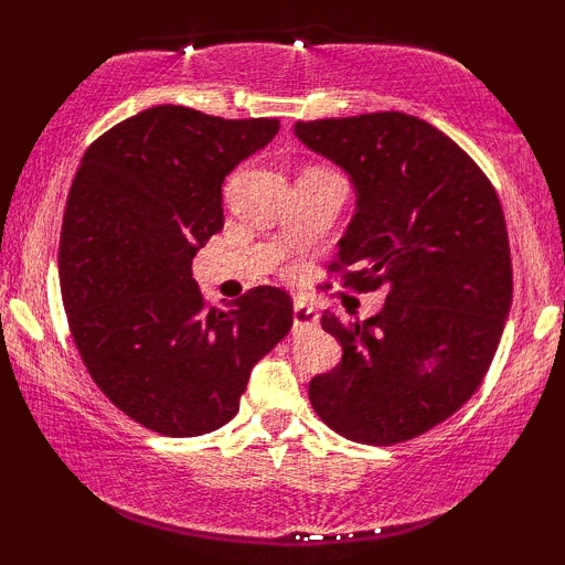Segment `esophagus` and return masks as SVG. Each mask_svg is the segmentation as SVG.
Here are the masks:
<instances>
[{"mask_svg": "<svg viewBox=\"0 0 565 565\" xmlns=\"http://www.w3.org/2000/svg\"><path fill=\"white\" fill-rule=\"evenodd\" d=\"M316 323H319V313H316V308L308 303V300L296 298V303H292V327H296V331L313 329Z\"/></svg>", "mask_w": 565, "mask_h": 565, "instance_id": "obj_1", "label": "esophagus"}]
</instances>
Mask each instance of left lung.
<instances>
[{"label": "left lung", "instance_id": "8db88e82", "mask_svg": "<svg viewBox=\"0 0 565 565\" xmlns=\"http://www.w3.org/2000/svg\"><path fill=\"white\" fill-rule=\"evenodd\" d=\"M308 149L358 188L331 273L385 288L365 323L323 313L342 360L308 385L319 419L354 443L398 445L473 396L512 306L504 211L483 169L443 130L406 113L296 122Z\"/></svg>", "mask_w": 565, "mask_h": 565}]
</instances>
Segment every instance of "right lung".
I'll return each mask as SVG.
<instances>
[{"label":"right lung","mask_w":565,"mask_h":565,"mask_svg":"<svg viewBox=\"0 0 565 565\" xmlns=\"http://www.w3.org/2000/svg\"><path fill=\"white\" fill-rule=\"evenodd\" d=\"M277 130L157 105L92 141L68 190L58 280L74 344L97 388L164 437L234 419L252 367L292 327L280 288L211 308L192 280L223 228V177Z\"/></svg>","instance_id":"add662e5"}]
</instances>
